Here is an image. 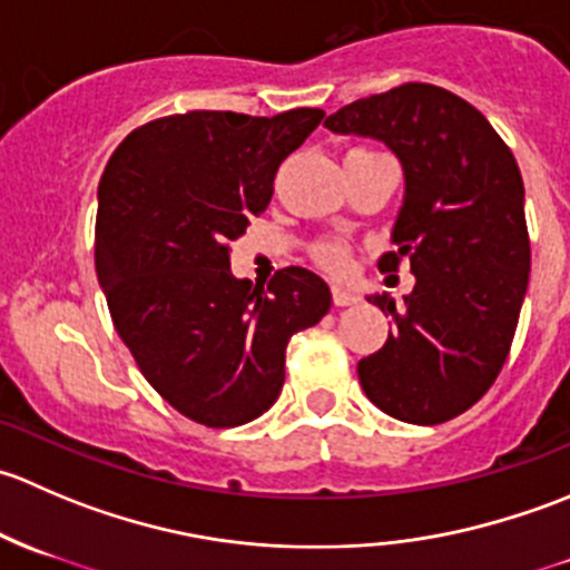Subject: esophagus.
Listing matches in <instances>:
<instances>
[{"mask_svg": "<svg viewBox=\"0 0 570 570\" xmlns=\"http://www.w3.org/2000/svg\"><path fill=\"white\" fill-rule=\"evenodd\" d=\"M361 297L355 295V292H347V289H333V306L344 308V306H358Z\"/></svg>", "mask_w": 570, "mask_h": 570, "instance_id": "esophagus-1", "label": "esophagus"}]
</instances>
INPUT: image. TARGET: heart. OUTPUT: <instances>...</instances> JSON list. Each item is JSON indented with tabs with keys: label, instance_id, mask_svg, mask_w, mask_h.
Instances as JSON below:
<instances>
[{
	"label": "heart",
	"instance_id": "heart-1",
	"mask_svg": "<svg viewBox=\"0 0 570 570\" xmlns=\"http://www.w3.org/2000/svg\"><path fill=\"white\" fill-rule=\"evenodd\" d=\"M312 258L325 273L344 275L353 267V245H347L344 239H320L312 245Z\"/></svg>",
	"mask_w": 570,
	"mask_h": 570
}]
</instances>
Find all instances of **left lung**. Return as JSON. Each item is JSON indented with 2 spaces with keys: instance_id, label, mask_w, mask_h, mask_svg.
<instances>
[{
  "instance_id": "1",
  "label": "left lung",
  "mask_w": 570,
  "mask_h": 570,
  "mask_svg": "<svg viewBox=\"0 0 570 570\" xmlns=\"http://www.w3.org/2000/svg\"><path fill=\"white\" fill-rule=\"evenodd\" d=\"M377 137L400 157L405 200L381 273L407 264L416 286L392 314L389 338L358 361L364 394L389 416L441 424L493 386L510 355L530 284L524 181L508 142L461 96L405 82L325 120Z\"/></svg>"
}]
</instances>
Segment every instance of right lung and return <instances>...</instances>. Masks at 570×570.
<instances>
[{
    "instance_id": "obj_1",
    "label": "right lung",
    "mask_w": 570,
    "mask_h": 570,
    "mask_svg": "<svg viewBox=\"0 0 570 570\" xmlns=\"http://www.w3.org/2000/svg\"><path fill=\"white\" fill-rule=\"evenodd\" d=\"M322 118L317 107L165 115L115 148L99 181L96 275L115 331L157 394L204 428L262 416L289 338L331 308L312 269H278L267 289L232 275V243Z\"/></svg>"
}]
</instances>
